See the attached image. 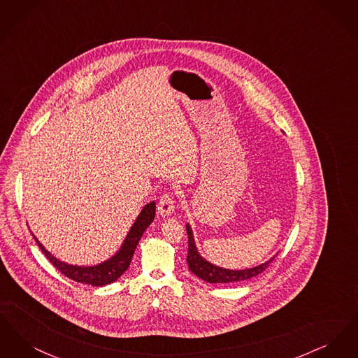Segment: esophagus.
<instances>
[{
    "label": "esophagus",
    "instance_id": "obj_1",
    "mask_svg": "<svg viewBox=\"0 0 358 358\" xmlns=\"http://www.w3.org/2000/svg\"><path fill=\"white\" fill-rule=\"evenodd\" d=\"M158 212L162 216H171L174 212V199L169 193L162 194V197L158 201Z\"/></svg>",
    "mask_w": 358,
    "mask_h": 358
}]
</instances>
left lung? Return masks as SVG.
I'll list each match as a JSON object with an SVG mask.
<instances>
[{
    "label": "left lung",
    "instance_id": "left-lung-1",
    "mask_svg": "<svg viewBox=\"0 0 358 358\" xmlns=\"http://www.w3.org/2000/svg\"><path fill=\"white\" fill-rule=\"evenodd\" d=\"M187 245H189L187 262L189 270L209 283H235V282L251 279L256 275L263 273L275 259V256H273V259H270L268 262H266L257 267H254V268H247V270H240V271L225 270L222 267L210 264L209 262H206L200 256L197 248H196V243H194L193 234H192V229L189 225H187Z\"/></svg>",
    "mask_w": 358,
    "mask_h": 358
}]
</instances>
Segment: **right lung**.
I'll return each instance as SVG.
<instances>
[{"label":"right lung","mask_w":358,"mask_h":358,"mask_svg":"<svg viewBox=\"0 0 358 358\" xmlns=\"http://www.w3.org/2000/svg\"><path fill=\"white\" fill-rule=\"evenodd\" d=\"M155 216V203L145 205L142 209L141 215L138 216L136 222L133 224L127 238L124 240L122 248L117 252V255L113 256L107 262L102 264L94 266V267H79V266H71L67 263H63L57 260L55 256H52L41 244L37 238H34L37 245L40 247L41 252L45 255V257L51 262L53 267H56L62 273H64L67 278L85 283V285H91V286H106L113 282H115L120 278L122 273H124L134 255L136 244L139 238H142L145 229L152 224Z\"/></svg>","instance_id":"right-lung-1"}]
</instances>
